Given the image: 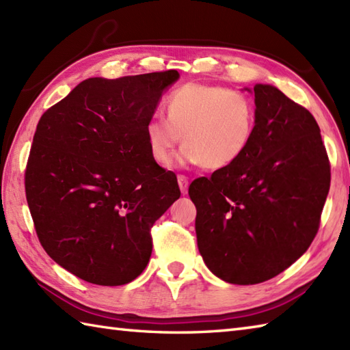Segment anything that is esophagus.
Here are the masks:
<instances>
[{"instance_id": "obj_1", "label": "esophagus", "mask_w": 350, "mask_h": 350, "mask_svg": "<svg viewBox=\"0 0 350 350\" xmlns=\"http://www.w3.org/2000/svg\"><path fill=\"white\" fill-rule=\"evenodd\" d=\"M177 182H179V188L182 191V194L183 196L188 194V185H189L188 177L183 176V174H179V176H177Z\"/></svg>"}]
</instances>
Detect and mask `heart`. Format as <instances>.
Instances as JSON below:
<instances>
[{"instance_id": "1", "label": "heart", "mask_w": 350, "mask_h": 350, "mask_svg": "<svg viewBox=\"0 0 350 350\" xmlns=\"http://www.w3.org/2000/svg\"><path fill=\"white\" fill-rule=\"evenodd\" d=\"M167 118L153 116L144 126L152 159L168 167L183 141L180 161L217 171L233 165L254 138L256 103L222 85L185 84L168 94Z\"/></svg>"}]
</instances>
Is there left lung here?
<instances>
[{"label":"left lung","mask_w":350,"mask_h":350,"mask_svg":"<svg viewBox=\"0 0 350 350\" xmlns=\"http://www.w3.org/2000/svg\"><path fill=\"white\" fill-rule=\"evenodd\" d=\"M254 138L239 161L189 185L206 266L232 284L277 277L313 242L331 183L321 129L272 85L254 87Z\"/></svg>","instance_id":"8db88e82"}]
</instances>
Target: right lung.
<instances>
[{"label":"right lung","instance_id":"1","mask_svg":"<svg viewBox=\"0 0 350 350\" xmlns=\"http://www.w3.org/2000/svg\"><path fill=\"white\" fill-rule=\"evenodd\" d=\"M177 70L90 78L43 113L25 168L37 237L55 263L98 286L144 271L150 230L180 197L148 152L146 122Z\"/></svg>","mask_w":350,"mask_h":350}]
</instances>
